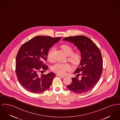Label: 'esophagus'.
<instances>
[{
	"mask_svg": "<svg viewBox=\"0 0 120 120\" xmlns=\"http://www.w3.org/2000/svg\"><path fill=\"white\" fill-rule=\"evenodd\" d=\"M57 75L58 76H59V77H61V78H64L65 76H64V75H60L59 74H57Z\"/></svg>",
	"mask_w": 120,
	"mask_h": 120,
	"instance_id": "1",
	"label": "esophagus"
}]
</instances>
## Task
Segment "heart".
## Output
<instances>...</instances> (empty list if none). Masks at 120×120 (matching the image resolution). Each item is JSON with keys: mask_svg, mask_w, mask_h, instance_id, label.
<instances>
[{"mask_svg": "<svg viewBox=\"0 0 120 120\" xmlns=\"http://www.w3.org/2000/svg\"><path fill=\"white\" fill-rule=\"evenodd\" d=\"M60 48L64 53L68 56V60L72 65L76 66L79 64L81 59V55L79 52H73L72 47L68 44H63L60 46ZM53 49H50L47 54V59L50 62L53 61ZM70 66L66 63H56L51 67L52 71L58 74L61 75L64 74L66 71L68 70Z\"/></svg>", "mask_w": 120, "mask_h": 120, "instance_id": "obj_1", "label": "heart"}]
</instances>
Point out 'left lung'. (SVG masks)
Masks as SVG:
<instances>
[{
    "instance_id": "obj_1",
    "label": "left lung",
    "mask_w": 120,
    "mask_h": 120,
    "mask_svg": "<svg viewBox=\"0 0 120 120\" xmlns=\"http://www.w3.org/2000/svg\"><path fill=\"white\" fill-rule=\"evenodd\" d=\"M63 40L73 44L81 55L80 65L74 71L77 78H71L72 82L67 86L68 89L77 94L91 90L100 79L103 71V59L99 48L85 36H70ZM80 75L82 77L79 79Z\"/></svg>"
}]
</instances>
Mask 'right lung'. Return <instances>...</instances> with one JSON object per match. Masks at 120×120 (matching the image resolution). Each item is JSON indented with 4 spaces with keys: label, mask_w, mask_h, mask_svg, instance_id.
Instances as JSON below:
<instances>
[{
    "label": "right lung",
    "mask_w": 120,
    "mask_h": 120,
    "mask_svg": "<svg viewBox=\"0 0 120 120\" xmlns=\"http://www.w3.org/2000/svg\"><path fill=\"white\" fill-rule=\"evenodd\" d=\"M61 39L37 36L20 47L16 59V72L20 84L28 91L40 93L50 87L55 74L51 72L40 75V72L48 68L45 63L49 49Z\"/></svg>",
    "instance_id": "right-lung-1"
}]
</instances>
